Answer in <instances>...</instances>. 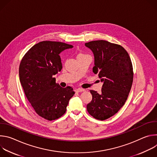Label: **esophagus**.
I'll return each mask as SVG.
<instances>
[{"instance_id": "obj_1", "label": "esophagus", "mask_w": 157, "mask_h": 157, "mask_svg": "<svg viewBox=\"0 0 157 157\" xmlns=\"http://www.w3.org/2000/svg\"><path fill=\"white\" fill-rule=\"evenodd\" d=\"M85 90L83 89H81V88H78V89H75V91L77 92V93H79V92H83Z\"/></svg>"}]
</instances>
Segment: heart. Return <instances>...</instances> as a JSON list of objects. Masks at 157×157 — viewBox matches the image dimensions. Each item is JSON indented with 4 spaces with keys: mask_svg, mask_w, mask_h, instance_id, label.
<instances>
[{
    "mask_svg": "<svg viewBox=\"0 0 157 157\" xmlns=\"http://www.w3.org/2000/svg\"><path fill=\"white\" fill-rule=\"evenodd\" d=\"M83 55H84V54H82V53H79L78 56H83Z\"/></svg>",
    "mask_w": 157,
    "mask_h": 157,
    "instance_id": "b5f03b06",
    "label": "heart"
}]
</instances>
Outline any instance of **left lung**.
<instances>
[{
    "mask_svg": "<svg viewBox=\"0 0 157 157\" xmlns=\"http://www.w3.org/2000/svg\"><path fill=\"white\" fill-rule=\"evenodd\" d=\"M85 45L94 55L93 71L103 82L101 94L90 90L93 99L87 110L94 118L104 121L115 115L127 99L133 79L132 63L120 44L101 40Z\"/></svg>",
    "mask_w": 157,
    "mask_h": 157,
    "instance_id": "8db88e82",
    "label": "left lung"
}]
</instances>
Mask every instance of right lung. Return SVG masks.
<instances>
[{"label":"right lung","mask_w":157,"mask_h":157,"mask_svg":"<svg viewBox=\"0 0 157 157\" xmlns=\"http://www.w3.org/2000/svg\"><path fill=\"white\" fill-rule=\"evenodd\" d=\"M73 46L60 41H43L33 46L19 66L20 81L35 113L48 121L56 120L66 113L73 87H61L53 76L62 69L59 54Z\"/></svg>","instance_id":"add662e5"}]
</instances>
